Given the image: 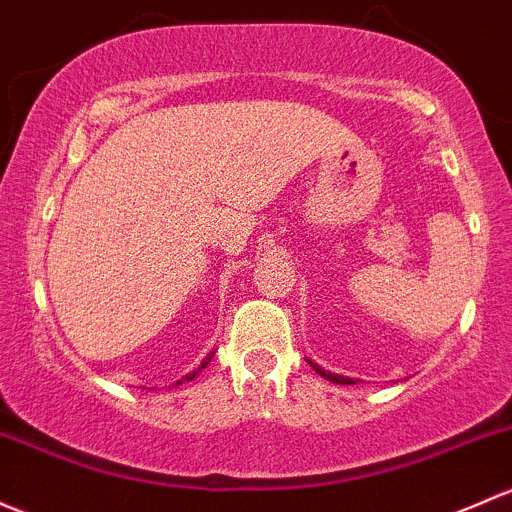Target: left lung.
Wrapping results in <instances>:
<instances>
[{"label":"left lung","instance_id":"8db88e82","mask_svg":"<svg viewBox=\"0 0 512 512\" xmlns=\"http://www.w3.org/2000/svg\"><path fill=\"white\" fill-rule=\"evenodd\" d=\"M309 365H311V368L316 370V373L321 375V378L331 380V383H336V385H355V380H353V378H346V375H338V373H326V370L321 368V365L311 363V360H309Z\"/></svg>","mask_w":512,"mask_h":512}]
</instances>
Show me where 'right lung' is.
Masks as SVG:
<instances>
[{"instance_id": "1", "label": "right lung", "mask_w": 512, "mask_h": 512, "mask_svg": "<svg viewBox=\"0 0 512 512\" xmlns=\"http://www.w3.org/2000/svg\"><path fill=\"white\" fill-rule=\"evenodd\" d=\"M211 358H213V353H208V358H203L201 368H198V370H193V373H188V375H184V378H181V380H179V383H176V385H181V383H188V380H193V378H196V375H198V373H201V370H203V368H206V365H208V363H211Z\"/></svg>"}]
</instances>
